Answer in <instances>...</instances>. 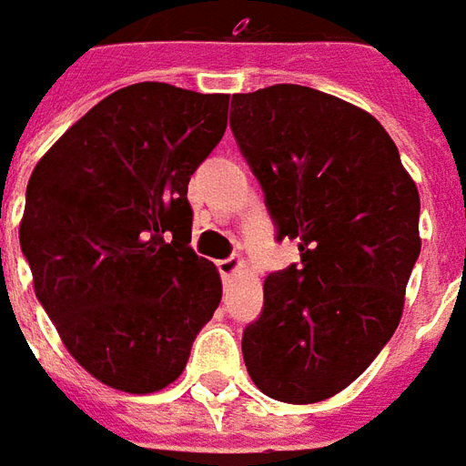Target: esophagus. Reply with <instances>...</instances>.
Masks as SVG:
<instances>
[{"label": "esophagus", "instance_id": "obj_1", "mask_svg": "<svg viewBox=\"0 0 466 466\" xmlns=\"http://www.w3.org/2000/svg\"><path fill=\"white\" fill-rule=\"evenodd\" d=\"M239 267H242V261L237 259V257H229V259L217 261V268H219V274H222L224 281H227V279H232L234 274L239 271Z\"/></svg>", "mask_w": 466, "mask_h": 466}]
</instances>
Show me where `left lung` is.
<instances>
[{
	"instance_id": "8db88e82",
	"label": "left lung",
	"mask_w": 466,
	"mask_h": 466,
	"mask_svg": "<svg viewBox=\"0 0 466 466\" xmlns=\"http://www.w3.org/2000/svg\"><path fill=\"white\" fill-rule=\"evenodd\" d=\"M229 127L259 180L277 239L301 264L271 271L242 353L264 395H336L392 339L420 257V195L365 110L309 86L232 96Z\"/></svg>"
}]
</instances>
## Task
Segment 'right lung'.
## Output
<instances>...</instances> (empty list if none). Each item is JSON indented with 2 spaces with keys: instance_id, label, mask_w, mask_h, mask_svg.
<instances>
[{
  "instance_id": "obj_1",
  "label": "right lung",
  "mask_w": 466,
  "mask_h": 466,
  "mask_svg": "<svg viewBox=\"0 0 466 466\" xmlns=\"http://www.w3.org/2000/svg\"><path fill=\"white\" fill-rule=\"evenodd\" d=\"M229 96L170 84L110 93L34 167L19 244L68 353L146 395L187 365L222 281L192 239L189 175L227 130Z\"/></svg>"
}]
</instances>
